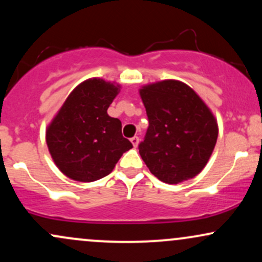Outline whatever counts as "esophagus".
<instances>
[{
  "label": "esophagus",
  "mask_w": 262,
  "mask_h": 262,
  "mask_svg": "<svg viewBox=\"0 0 262 262\" xmlns=\"http://www.w3.org/2000/svg\"><path fill=\"white\" fill-rule=\"evenodd\" d=\"M130 141H132V144H133L134 148H137L138 144H139V138H138V137H133V138H132V139H130Z\"/></svg>",
  "instance_id": "obj_1"
}]
</instances>
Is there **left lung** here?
Instances as JSON below:
<instances>
[{
    "mask_svg": "<svg viewBox=\"0 0 262 262\" xmlns=\"http://www.w3.org/2000/svg\"><path fill=\"white\" fill-rule=\"evenodd\" d=\"M149 118L139 154L150 172L169 185L193 179L208 162L218 138V123L197 92L179 80L139 89Z\"/></svg>",
    "mask_w": 262,
    "mask_h": 262,
    "instance_id": "left-lung-1",
    "label": "left lung"
}]
</instances>
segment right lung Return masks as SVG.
<instances>
[{"mask_svg": "<svg viewBox=\"0 0 262 262\" xmlns=\"http://www.w3.org/2000/svg\"><path fill=\"white\" fill-rule=\"evenodd\" d=\"M121 85L100 77L79 83L68 96L45 130L56 167L79 182L110 175L123 152L133 148L122 135V123L110 117L108 107Z\"/></svg>", "mask_w": 262, "mask_h": 262, "instance_id": "obj_1", "label": "right lung"}]
</instances>
